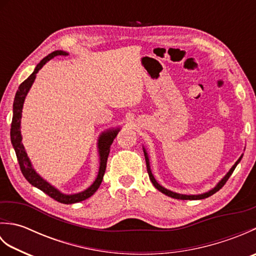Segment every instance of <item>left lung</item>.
Returning <instances> with one entry per match:
<instances>
[{"mask_svg":"<svg viewBox=\"0 0 256 256\" xmlns=\"http://www.w3.org/2000/svg\"><path fill=\"white\" fill-rule=\"evenodd\" d=\"M143 150H144V155H145L146 167H148V176H150V179L152 184H154V187H155L156 189H158L160 192H162V194H165L166 196H168V197H172V198H175V199H182V200H199V199H204V198H208V197H210V196H212V194H216V192H219V190H220L222 187L224 186V184L226 182L228 179H229V178H230V176L232 175L233 170H236V165H238V162H240V160H242V156H241L240 158H238V160H236V164L232 166V168H231V170H229V172H228L224 178L221 179V180L218 182V184H216V186L214 188H212L211 190H209L208 192H204V194H177V192H170V190H168V189L164 188V187H162V186H160V184L156 182V179L154 178L153 174H152V170H150V160H148V153H146L145 148H143Z\"/></svg>","mask_w":256,"mask_h":256,"instance_id":"1","label":"left lung"}]
</instances>
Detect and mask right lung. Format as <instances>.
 Wrapping results in <instances>:
<instances>
[{"label": "right lung", "instance_id": "obj_1", "mask_svg": "<svg viewBox=\"0 0 256 256\" xmlns=\"http://www.w3.org/2000/svg\"><path fill=\"white\" fill-rule=\"evenodd\" d=\"M68 54L66 52L62 50H56L52 52L50 55L46 56L44 59H42V62L37 64L36 68L32 74L28 78L24 80L18 86V90L16 91V94L14 98V103H13V118H12V124H10V142L13 144V148L15 150L16 157H18V164L20 167L22 174H23L24 177L26 178V180L32 186L40 189L42 192H44L50 196V198L55 199L58 202L62 204H76V202H80V201L88 199L94 194L98 188L100 187V184L102 182L103 175L106 172V160L108 157V153H110V148L113 143V140L116 138L118 132L120 131V128L116 130H108V131L103 132L99 140H98V148H99V156H100V167H99V172H98V176L96 178V180L94 184H91L89 188H86V190L78 194H66L59 192L57 188H55L50 182H47L45 179H42L36 170L32 168V162L27 156L26 150L24 148V145L22 143V134H20V118H22V110H23V104L25 101V98L28 94V91L30 89V86L34 82V80L36 78V74L40 72L42 67L44 64L50 62L52 58L56 57V56H67Z\"/></svg>", "mask_w": 256, "mask_h": 256}]
</instances>
